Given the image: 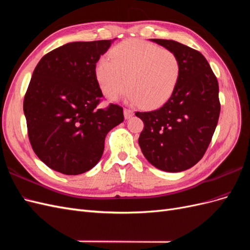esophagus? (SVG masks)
I'll list each match as a JSON object with an SVG mask.
<instances>
[{
	"label": "esophagus",
	"mask_w": 250,
	"mask_h": 250,
	"mask_svg": "<svg viewBox=\"0 0 250 250\" xmlns=\"http://www.w3.org/2000/svg\"><path fill=\"white\" fill-rule=\"evenodd\" d=\"M133 116V111L131 109L124 108V117L125 119H130Z\"/></svg>",
	"instance_id": "34e87169"
}]
</instances>
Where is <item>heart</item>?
<instances>
[{"instance_id": "b5f03b06", "label": "heart", "mask_w": 250, "mask_h": 250, "mask_svg": "<svg viewBox=\"0 0 250 250\" xmlns=\"http://www.w3.org/2000/svg\"><path fill=\"white\" fill-rule=\"evenodd\" d=\"M109 55L110 60L102 58L96 64L97 80L109 100H117L128 85L129 102L156 108L175 92L180 62L173 51L144 41L128 40L112 48Z\"/></svg>"}]
</instances>
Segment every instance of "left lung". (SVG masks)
Here are the masks:
<instances>
[{"label":"left lung","mask_w":250,"mask_h":250,"mask_svg":"<svg viewBox=\"0 0 250 250\" xmlns=\"http://www.w3.org/2000/svg\"><path fill=\"white\" fill-rule=\"evenodd\" d=\"M150 41L175 53L180 76L160 109L135 112L144 122L139 145L155 168L181 172L201 160L215 132L220 115L218 81L200 52L175 41Z\"/></svg>","instance_id":"8db88e82"}]
</instances>
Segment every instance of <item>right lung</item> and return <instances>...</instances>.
<instances>
[{
    "instance_id": "1",
    "label": "right lung",
    "mask_w": 250,
    "mask_h": 250,
    "mask_svg": "<svg viewBox=\"0 0 250 250\" xmlns=\"http://www.w3.org/2000/svg\"><path fill=\"white\" fill-rule=\"evenodd\" d=\"M109 41L65 43L37 63L24 99L30 144L52 170L78 175L98 164L106 134L123 122V108L103 98L96 63Z\"/></svg>"
}]
</instances>
